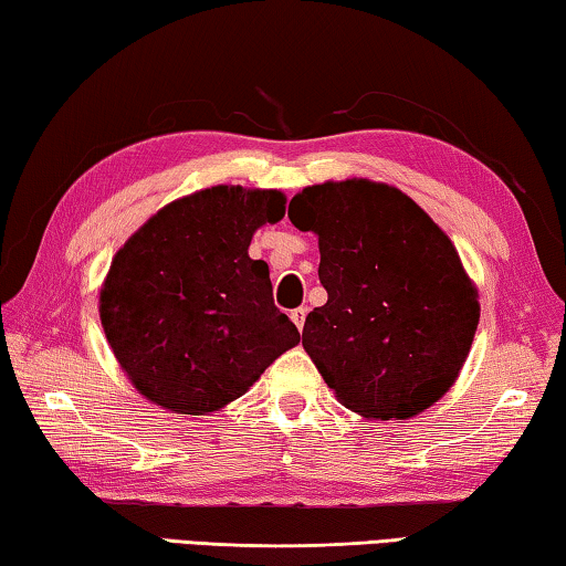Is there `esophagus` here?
I'll list each match as a JSON object with an SVG mask.
<instances>
[{"label": "esophagus", "mask_w": 566, "mask_h": 566, "mask_svg": "<svg viewBox=\"0 0 566 566\" xmlns=\"http://www.w3.org/2000/svg\"><path fill=\"white\" fill-rule=\"evenodd\" d=\"M290 317L294 322V327L302 329L304 327V319H306V310H304V306H300V310H292Z\"/></svg>", "instance_id": "1"}]
</instances>
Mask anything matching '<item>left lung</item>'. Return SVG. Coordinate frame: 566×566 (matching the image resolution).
I'll return each instance as SVG.
<instances>
[{"label": "left lung", "instance_id": "8db88e82", "mask_svg": "<svg viewBox=\"0 0 566 566\" xmlns=\"http://www.w3.org/2000/svg\"><path fill=\"white\" fill-rule=\"evenodd\" d=\"M319 234L327 304L302 344L334 395L371 419H405L444 395L472 347L479 302L449 237L399 189L324 181L290 202Z\"/></svg>", "mask_w": 566, "mask_h": 566}]
</instances>
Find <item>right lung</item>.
Here are the masks:
<instances>
[{
    "label": "right lung",
    "mask_w": 566,
    "mask_h": 566,
    "mask_svg": "<svg viewBox=\"0 0 566 566\" xmlns=\"http://www.w3.org/2000/svg\"><path fill=\"white\" fill-rule=\"evenodd\" d=\"M276 189L219 185L167 205L112 260L99 317L132 385L177 415L242 397L300 342L274 306L256 227L284 217Z\"/></svg>",
    "instance_id": "1"
}]
</instances>
